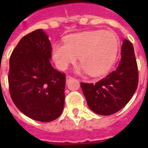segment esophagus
Instances as JSON below:
<instances>
[{
	"mask_svg": "<svg viewBox=\"0 0 148 148\" xmlns=\"http://www.w3.org/2000/svg\"><path fill=\"white\" fill-rule=\"evenodd\" d=\"M74 77H71V76H70V75H67L66 76V82H69L70 80H71V79H73Z\"/></svg>",
	"mask_w": 148,
	"mask_h": 148,
	"instance_id": "34e87169",
	"label": "esophagus"
}]
</instances>
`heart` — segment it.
<instances>
[{"mask_svg":"<svg viewBox=\"0 0 148 148\" xmlns=\"http://www.w3.org/2000/svg\"><path fill=\"white\" fill-rule=\"evenodd\" d=\"M52 54L58 69L66 70L79 57L82 70L97 77L108 72L114 64L118 41L110 32H87L67 38L65 45L55 43Z\"/></svg>","mask_w":148,"mask_h":148,"instance_id":"obj_1","label":"heart"}]
</instances>
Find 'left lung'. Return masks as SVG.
<instances>
[{"label":"left lung","instance_id":"1","mask_svg":"<svg viewBox=\"0 0 148 148\" xmlns=\"http://www.w3.org/2000/svg\"><path fill=\"white\" fill-rule=\"evenodd\" d=\"M139 74L132 44L124 39L117 67L96 83L82 82L90 109L103 116L113 114L126 106L138 86Z\"/></svg>","mask_w":148,"mask_h":148}]
</instances>
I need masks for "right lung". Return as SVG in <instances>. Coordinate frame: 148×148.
Here are the masks:
<instances>
[{
  "instance_id": "1",
  "label": "right lung",
  "mask_w": 148,
  "mask_h": 148,
  "mask_svg": "<svg viewBox=\"0 0 148 148\" xmlns=\"http://www.w3.org/2000/svg\"><path fill=\"white\" fill-rule=\"evenodd\" d=\"M48 36L38 29L18 42L9 59L8 86L15 106L36 121L50 122L63 110L66 74L52 67Z\"/></svg>"
}]
</instances>
